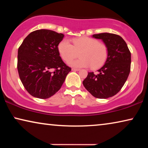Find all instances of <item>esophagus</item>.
<instances>
[{"instance_id": "34e87169", "label": "esophagus", "mask_w": 148, "mask_h": 148, "mask_svg": "<svg viewBox=\"0 0 148 148\" xmlns=\"http://www.w3.org/2000/svg\"><path fill=\"white\" fill-rule=\"evenodd\" d=\"M71 70L73 71H79V69H76V68H72Z\"/></svg>"}]
</instances>
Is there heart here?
<instances>
[{"label": "heart", "mask_w": 148, "mask_h": 148, "mask_svg": "<svg viewBox=\"0 0 148 148\" xmlns=\"http://www.w3.org/2000/svg\"><path fill=\"white\" fill-rule=\"evenodd\" d=\"M73 45L66 39L62 40L58 46L61 58L65 62H69L77 57L80 58L69 62L73 67H88L97 69L102 65L108 56V48L104 44L90 37H81L72 40Z\"/></svg>", "instance_id": "heart-1"}]
</instances>
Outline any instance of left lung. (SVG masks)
<instances>
[{"mask_svg":"<svg viewBox=\"0 0 148 148\" xmlns=\"http://www.w3.org/2000/svg\"><path fill=\"white\" fill-rule=\"evenodd\" d=\"M108 48V56L98 74L89 72L83 82L85 88L95 98L106 99L116 95L128 78L131 69V52L120 36L110 33L94 34Z\"/></svg>","mask_w":148,"mask_h":148,"instance_id":"left-lung-1","label":"left lung"}]
</instances>
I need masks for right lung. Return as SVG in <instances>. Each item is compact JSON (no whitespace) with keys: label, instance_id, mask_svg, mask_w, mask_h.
<instances>
[{"label":"right lung","instance_id":"obj_1","mask_svg":"<svg viewBox=\"0 0 148 148\" xmlns=\"http://www.w3.org/2000/svg\"><path fill=\"white\" fill-rule=\"evenodd\" d=\"M62 34L38 29L26 37L18 49L17 70L23 86L35 98L46 99L61 88L71 69L62 61L58 46Z\"/></svg>","mask_w":148,"mask_h":148}]
</instances>
